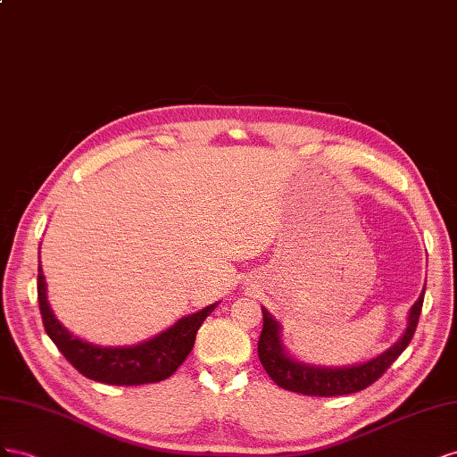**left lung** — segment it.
<instances>
[{
  "label": "left lung",
  "instance_id": "8db88e82",
  "mask_svg": "<svg viewBox=\"0 0 457 457\" xmlns=\"http://www.w3.org/2000/svg\"><path fill=\"white\" fill-rule=\"evenodd\" d=\"M423 296L425 289L421 296L417 298V303L411 306L408 316V328L395 346H390L381 356H377L366 363H358V366L348 368H316L293 360L283 348L279 323L273 320L266 308H262L264 328L258 341V358L262 361V366L273 379V383L285 390H291V393L325 398L360 393V390L368 388L379 379L410 345L417 321H420L421 316Z\"/></svg>",
  "mask_w": 457,
  "mask_h": 457
}]
</instances>
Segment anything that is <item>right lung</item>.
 <instances>
[{"label": "right lung", "instance_id": "right-lung-1", "mask_svg": "<svg viewBox=\"0 0 457 457\" xmlns=\"http://www.w3.org/2000/svg\"><path fill=\"white\" fill-rule=\"evenodd\" d=\"M37 303L46 333L61 354L91 381L107 385H145L170 377L186 361L195 345L201 323L214 312L218 303L203 308L197 314L181 318L170 329L136 346H97L74 337L49 308L46 278L37 264Z\"/></svg>", "mask_w": 457, "mask_h": 457}]
</instances>
